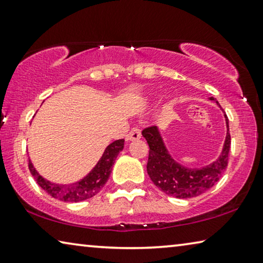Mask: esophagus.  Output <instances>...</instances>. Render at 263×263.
<instances>
[{"instance_id": "obj_1", "label": "esophagus", "mask_w": 263, "mask_h": 263, "mask_svg": "<svg viewBox=\"0 0 263 263\" xmlns=\"http://www.w3.org/2000/svg\"><path fill=\"white\" fill-rule=\"evenodd\" d=\"M141 138V129L139 127H134L129 132V134L125 136V140L127 141H135Z\"/></svg>"}]
</instances>
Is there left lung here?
I'll list each match as a JSON object with an SVG mask.
<instances>
[{
  "instance_id": "obj_1",
  "label": "left lung",
  "mask_w": 263,
  "mask_h": 263,
  "mask_svg": "<svg viewBox=\"0 0 263 263\" xmlns=\"http://www.w3.org/2000/svg\"><path fill=\"white\" fill-rule=\"evenodd\" d=\"M210 100L214 98L211 97ZM226 121L228 133L222 153L215 162L200 170L187 168L174 161L166 149L159 129L157 127L144 128L142 135L149 146L147 173L154 185L158 186L166 195L176 198L197 197L211 189L226 171L229 161L231 139L229 120L227 115Z\"/></svg>"
}]
</instances>
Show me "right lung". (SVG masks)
Wrapping results in <instances>:
<instances>
[{"label": "right lung", "mask_w": 263, "mask_h": 263, "mask_svg": "<svg viewBox=\"0 0 263 263\" xmlns=\"http://www.w3.org/2000/svg\"><path fill=\"white\" fill-rule=\"evenodd\" d=\"M123 139L116 140L112 143H110L105 148L103 155H102L100 161L97 162V165L93 167V170L86 177L83 178L81 181L70 185L53 184V182L46 180V179L41 177L36 172L30 160L28 162V167L32 176L36 180L37 185L45 190L49 196H52L58 200L77 203V201L89 199V198L96 196L103 189V186L110 177V173H111L115 159L117 158L120 152L123 149Z\"/></svg>", "instance_id": "add662e5"}]
</instances>
